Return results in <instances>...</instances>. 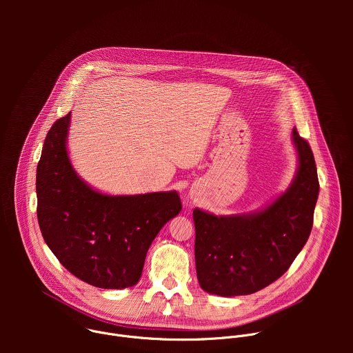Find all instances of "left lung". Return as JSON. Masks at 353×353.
I'll return each instance as SVG.
<instances>
[{
  "label": "left lung",
  "mask_w": 353,
  "mask_h": 353,
  "mask_svg": "<svg viewBox=\"0 0 353 353\" xmlns=\"http://www.w3.org/2000/svg\"><path fill=\"white\" fill-rule=\"evenodd\" d=\"M292 138L297 173L265 210L232 216L194 210L195 268L205 292L226 297L259 292L281 278L306 244L320 184L309 142L296 128Z\"/></svg>",
  "instance_id": "left-lung-1"
}]
</instances>
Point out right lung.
Instances as JSON below:
<instances>
[{"mask_svg": "<svg viewBox=\"0 0 353 353\" xmlns=\"http://www.w3.org/2000/svg\"><path fill=\"white\" fill-rule=\"evenodd\" d=\"M71 112L48 130L37 163V221L43 239L77 278L103 289L135 285L149 245L181 211L176 191L106 195L75 173L67 152Z\"/></svg>", "mask_w": 353, "mask_h": 353, "instance_id": "obj_1", "label": "right lung"}]
</instances>
